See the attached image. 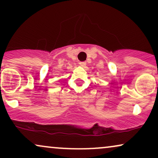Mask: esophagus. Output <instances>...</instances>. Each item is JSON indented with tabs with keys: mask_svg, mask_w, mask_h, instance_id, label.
Returning <instances> with one entry per match:
<instances>
[{
	"mask_svg": "<svg viewBox=\"0 0 158 158\" xmlns=\"http://www.w3.org/2000/svg\"><path fill=\"white\" fill-rule=\"evenodd\" d=\"M79 64L81 67H85V65H86V62H85V61H80V62L79 63Z\"/></svg>",
	"mask_w": 158,
	"mask_h": 158,
	"instance_id": "esophagus-1",
	"label": "esophagus"
}]
</instances>
